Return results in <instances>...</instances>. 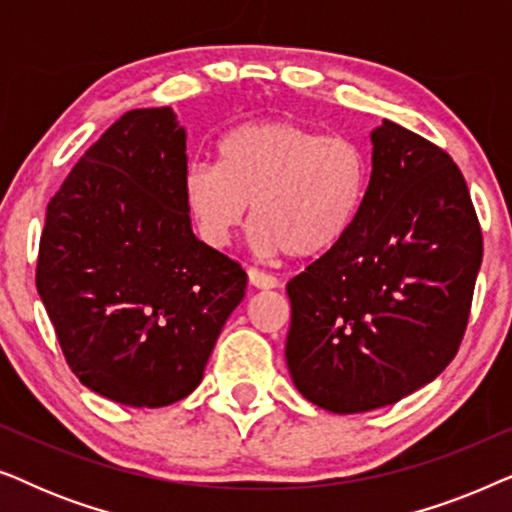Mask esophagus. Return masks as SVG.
<instances>
[{
    "label": "esophagus",
    "instance_id": "obj_1",
    "mask_svg": "<svg viewBox=\"0 0 512 512\" xmlns=\"http://www.w3.org/2000/svg\"><path fill=\"white\" fill-rule=\"evenodd\" d=\"M249 284L254 286V289H277V277L268 275V272L263 270H256V268H249Z\"/></svg>",
    "mask_w": 512,
    "mask_h": 512
}]
</instances>
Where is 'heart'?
<instances>
[{"mask_svg": "<svg viewBox=\"0 0 512 512\" xmlns=\"http://www.w3.org/2000/svg\"><path fill=\"white\" fill-rule=\"evenodd\" d=\"M370 158L345 137L263 118L216 142V165L186 170L184 200L202 240L226 247L249 214L263 254L321 258L347 240L366 205Z\"/></svg>", "mask_w": 512, "mask_h": 512, "instance_id": "heart-1", "label": "heart"}]
</instances>
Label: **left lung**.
<instances>
[{"label":"left lung","mask_w":512,"mask_h":512,"mask_svg":"<svg viewBox=\"0 0 512 512\" xmlns=\"http://www.w3.org/2000/svg\"><path fill=\"white\" fill-rule=\"evenodd\" d=\"M370 142L354 230L286 284L291 380L338 415L391 405L443 373L482 263V230L454 160L391 121Z\"/></svg>","instance_id":"left-lung-1"}]
</instances>
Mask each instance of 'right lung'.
<instances>
[{"label":"right lung","instance_id":"1","mask_svg":"<svg viewBox=\"0 0 512 512\" xmlns=\"http://www.w3.org/2000/svg\"><path fill=\"white\" fill-rule=\"evenodd\" d=\"M186 130L132 109L83 153L46 209L37 291L83 387L163 408L198 387L247 272L193 235Z\"/></svg>","mask_w":512,"mask_h":512}]
</instances>
